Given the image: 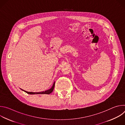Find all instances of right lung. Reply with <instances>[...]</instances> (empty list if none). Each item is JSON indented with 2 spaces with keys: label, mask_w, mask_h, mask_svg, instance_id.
I'll return each instance as SVG.
<instances>
[{
  "label": "right lung",
  "mask_w": 125,
  "mask_h": 125,
  "mask_svg": "<svg viewBox=\"0 0 125 125\" xmlns=\"http://www.w3.org/2000/svg\"><path fill=\"white\" fill-rule=\"evenodd\" d=\"M54 85H55V83H53L52 86L51 87V88H50L49 90H47V91H45L44 92H39V93H33V92H26L25 91H24L23 90H22V91H24L25 92H26V93H27L28 94H51L53 90H54Z\"/></svg>",
  "instance_id": "obj_1"
}]
</instances>
